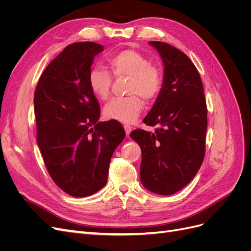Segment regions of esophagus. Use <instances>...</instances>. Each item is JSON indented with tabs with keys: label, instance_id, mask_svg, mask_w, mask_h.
<instances>
[{
	"label": "esophagus",
	"instance_id": "esophagus-1",
	"mask_svg": "<svg viewBox=\"0 0 251 251\" xmlns=\"http://www.w3.org/2000/svg\"><path fill=\"white\" fill-rule=\"evenodd\" d=\"M124 127H125V131H126V136L130 135V133L132 132V126H128V125H126Z\"/></svg>",
	"mask_w": 251,
	"mask_h": 251
}]
</instances>
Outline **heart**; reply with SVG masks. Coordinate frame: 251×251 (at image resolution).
Instances as JSON below:
<instances>
[{
	"label": "heart",
	"instance_id": "obj_1",
	"mask_svg": "<svg viewBox=\"0 0 251 251\" xmlns=\"http://www.w3.org/2000/svg\"><path fill=\"white\" fill-rule=\"evenodd\" d=\"M110 72L116 78L128 77L126 97L113 98L103 108L104 116L127 124L137 119L143 109V100H154L160 93L163 85L161 70L142 53L126 49L108 58ZM107 70L100 67L92 68L89 72L88 83L92 94L100 100L110 95L113 78Z\"/></svg>",
	"mask_w": 251,
	"mask_h": 251
}]
</instances>
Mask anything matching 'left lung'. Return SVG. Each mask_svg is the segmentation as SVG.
<instances>
[{
  "instance_id": "8db88e82",
  "label": "left lung",
  "mask_w": 251,
  "mask_h": 251,
  "mask_svg": "<svg viewBox=\"0 0 251 251\" xmlns=\"http://www.w3.org/2000/svg\"><path fill=\"white\" fill-rule=\"evenodd\" d=\"M150 45L162 58L163 85L143 123L157 128L130 136L141 148L142 185L169 196L186 186L203 162L207 108L200 74L188 56L163 42Z\"/></svg>"
}]
</instances>
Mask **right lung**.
Masks as SVG:
<instances>
[{
	"instance_id": "add662e5",
	"label": "right lung",
	"mask_w": 251,
	"mask_h": 251,
	"mask_svg": "<svg viewBox=\"0 0 251 251\" xmlns=\"http://www.w3.org/2000/svg\"><path fill=\"white\" fill-rule=\"evenodd\" d=\"M101 51L93 42L67 46L44 70L34 92L36 141L45 165L60 189L78 198L105 185L111 157L126 136L118 121H98L100 103L88 76Z\"/></svg>"
}]
</instances>
